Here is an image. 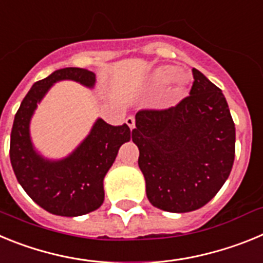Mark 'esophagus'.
Masks as SVG:
<instances>
[{
    "mask_svg": "<svg viewBox=\"0 0 263 263\" xmlns=\"http://www.w3.org/2000/svg\"><path fill=\"white\" fill-rule=\"evenodd\" d=\"M126 124H127V126L130 127V130H133L134 127H136V120H134V117H127Z\"/></svg>",
    "mask_w": 263,
    "mask_h": 263,
    "instance_id": "obj_1",
    "label": "esophagus"
}]
</instances>
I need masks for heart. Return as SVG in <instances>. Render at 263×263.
<instances>
[{
  "label": "heart",
  "instance_id": "obj_1",
  "mask_svg": "<svg viewBox=\"0 0 263 263\" xmlns=\"http://www.w3.org/2000/svg\"><path fill=\"white\" fill-rule=\"evenodd\" d=\"M180 69L176 66H162L155 69L152 75V84L157 88H164L173 83L174 87L171 93L174 96H180L185 90L188 84V76L185 73H179Z\"/></svg>",
  "mask_w": 263,
  "mask_h": 263
}]
</instances>
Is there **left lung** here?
Returning a JSON list of instances; mask_svg holds the SVG:
<instances>
[{
	"mask_svg": "<svg viewBox=\"0 0 263 263\" xmlns=\"http://www.w3.org/2000/svg\"><path fill=\"white\" fill-rule=\"evenodd\" d=\"M192 73L190 96L164 110H139L132 132L148 201L173 213L212 200L234 162L236 127L225 96L200 71Z\"/></svg>",
	"mask_w": 263,
	"mask_h": 263,
	"instance_id": "obj_1",
	"label": "left lung"
}]
</instances>
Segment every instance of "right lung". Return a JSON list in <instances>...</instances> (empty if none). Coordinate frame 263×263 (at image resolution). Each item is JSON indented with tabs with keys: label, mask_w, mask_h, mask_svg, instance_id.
Returning a JSON list of instances; mask_svg holds the SVG:
<instances>
[{
	"label": "right lung",
	"mask_w": 263,
	"mask_h": 263,
	"mask_svg": "<svg viewBox=\"0 0 263 263\" xmlns=\"http://www.w3.org/2000/svg\"><path fill=\"white\" fill-rule=\"evenodd\" d=\"M72 80L93 88L96 75L84 68L68 67L36 81L21 103L10 134V162L17 180L39 206L52 215L75 217L87 215L104 201V178L120 147L130 141L126 124H106L97 118L89 134L62 159H48L34 147L30 122L36 106L55 83Z\"/></svg>",
	"instance_id": "1"
}]
</instances>
